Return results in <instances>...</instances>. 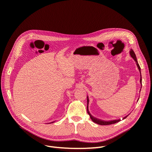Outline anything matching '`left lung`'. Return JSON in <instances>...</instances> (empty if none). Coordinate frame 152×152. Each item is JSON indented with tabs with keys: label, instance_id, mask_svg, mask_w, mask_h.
<instances>
[{
	"label": "left lung",
	"instance_id": "left-lung-1",
	"mask_svg": "<svg viewBox=\"0 0 152 152\" xmlns=\"http://www.w3.org/2000/svg\"><path fill=\"white\" fill-rule=\"evenodd\" d=\"M130 54H131V56L134 58V59L135 61L136 62V64H137V66L139 69V71L140 72V74H141V68L139 66V64L138 63V61H137V57H136V55L134 52V50L132 49L131 50V51H130ZM140 83L141 84H142V79H141V77H140ZM142 86V85H141ZM88 102H89V99H88V97H87V113L88 114H89V115L90 116V118L92 120V121L98 124H100V125H109V124H114V123H116L117 122H119L120 121H121L120 119L119 120H111V121H104V120H100V119H98L97 118H95L94 117H93L91 115V114L90 113L89 111H88ZM128 115H126V117H124L123 118V119L126 118Z\"/></svg>",
	"mask_w": 152,
	"mask_h": 152
}]
</instances>
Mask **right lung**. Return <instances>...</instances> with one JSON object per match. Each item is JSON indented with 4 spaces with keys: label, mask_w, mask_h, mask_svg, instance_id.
Returning a JSON list of instances; mask_svg holds the SVG:
<instances>
[{
    "label": "right lung",
    "mask_w": 152,
    "mask_h": 152,
    "mask_svg": "<svg viewBox=\"0 0 152 152\" xmlns=\"http://www.w3.org/2000/svg\"><path fill=\"white\" fill-rule=\"evenodd\" d=\"M52 123H53V122H52Z\"/></svg>",
    "instance_id": "1"
}]
</instances>
